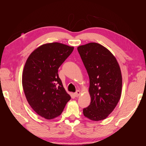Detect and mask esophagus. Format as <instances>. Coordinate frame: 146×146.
Instances as JSON below:
<instances>
[{
    "label": "esophagus",
    "mask_w": 146,
    "mask_h": 146,
    "mask_svg": "<svg viewBox=\"0 0 146 146\" xmlns=\"http://www.w3.org/2000/svg\"><path fill=\"white\" fill-rule=\"evenodd\" d=\"M80 93H81L80 91H79V90H77V91H76V92H75V93H74V96H76V97H78V96H80Z\"/></svg>",
    "instance_id": "1"
}]
</instances>
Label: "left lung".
<instances>
[{
    "instance_id": "obj_1",
    "label": "left lung",
    "mask_w": 146,
    "mask_h": 146,
    "mask_svg": "<svg viewBox=\"0 0 146 146\" xmlns=\"http://www.w3.org/2000/svg\"><path fill=\"white\" fill-rule=\"evenodd\" d=\"M90 78L91 103L83 108L84 116L92 121L107 118L120 100L122 75L114 56L107 48L96 42L78 47Z\"/></svg>"
}]
</instances>
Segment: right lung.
<instances>
[{
  "mask_svg": "<svg viewBox=\"0 0 146 146\" xmlns=\"http://www.w3.org/2000/svg\"><path fill=\"white\" fill-rule=\"evenodd\" d=\"M73 50L61 43H47L36 48L26 61L22 79L24 94L30 107L46 119L60 116L70 99L58 69Z\"/></svg>",
  "mask_w": 146,
  "mask_h": 146,
  "instance_id": "add662e5",
  "label": "right lung"
}]
</instances>
